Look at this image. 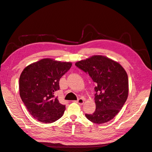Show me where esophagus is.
<instances>
[{
	"mask_svg": "<svg viewBox=\"0 0 152 152\" xmlns=\"http://www.w3.org/2000/svg\"><path fill=\"white\" fill-rule=\"evenodd\" d=\"M84 102H85V101H84V99L83 98H79L78 100L77 101V103L79 104H83L84 103Z\"/></svg>",
	"mask_w": 152,
	"mask_h": 152,
	"instance_id": "34e87169",
	"label": "esophagus"
}]
</instances>
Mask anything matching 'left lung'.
<instances>
[{"mask_svg":"<svg viewBox=\"0 0 152 152\" xmlns=\"http://www.w3.org/2000/svg\"><path fill=\"white\" fill-rule=\"evenodd\" d=\"M75 66L88 73L95 82L96 110L85 116L102 124L113 120L126 103L129 92L128 77L118 62L102 55H94L77 62Z\"/></svg>","mask_w":152,"mask_h":152,"instance_id":"left-lung-1","label":"left lung"}]
</instances>
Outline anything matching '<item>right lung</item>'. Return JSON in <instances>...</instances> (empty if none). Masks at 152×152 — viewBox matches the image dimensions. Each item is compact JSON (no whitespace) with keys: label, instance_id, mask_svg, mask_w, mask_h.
<instances>
[{"label":"right lung","instance_id":"obj_1","mask_svg":"<svg viewBox=\"0 0 152 152\" xmlns=\"http://www.w3.org/2000/svg\"><path fill=\"white\" fill-rule=\"evenodd\" d=\"M72 62L43 58L23 69L19 77V94L32 116L50 124L60 119L66 110L55 96L60 79L72 67Z\"/></svg>","mask_w":152,"mask_h":152}]
</instances>
